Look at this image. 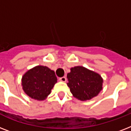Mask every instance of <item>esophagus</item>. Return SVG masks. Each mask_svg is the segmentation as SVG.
Masks as SVG:
<instances>
[{
	"instance_id": "1",
	"label": "esophagus",
	"mask_w": 131,
	"mask_h": 131,
	"mask_svg": "<svg viewBox=\"0 0 131 131\" xmlns=\"http://www.w3.org/2000/svg\"><path fill=\"white\" fill-rule=\"evenodd\" d=\"M59 80L60 82H65L67 81V78H66V77H62V78H59Z\"/></svg>"
}]
</instances>
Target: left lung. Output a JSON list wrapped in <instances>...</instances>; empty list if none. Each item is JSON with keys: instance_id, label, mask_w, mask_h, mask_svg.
Here are the masks:
<instances>
[{"instance_id": "8db88e82", "label": "left lung", "mask_w": 131, "mask_h": 131, "mask_svg": "<svg viewBox=\"0 0 131 131\" xmlns=\"http://www.w3.org/2000/svg\"><path fill=\"white\" fill-rule=\"evenodd\" d=\"M67 86L74 97L86 101L97 96L101 91L103 78L97 73L81 66L71 69L67 74Z\"/></svg>"}]
</instances>
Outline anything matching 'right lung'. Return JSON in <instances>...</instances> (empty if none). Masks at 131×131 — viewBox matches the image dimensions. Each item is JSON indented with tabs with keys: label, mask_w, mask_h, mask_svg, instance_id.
I'll return each instance as SVG.
<instances>
[{
	"label": "right lung",
	"mask_w": 131,
	"mask_h": 131,
	"mask_svg": "<svg viewBox=\"0 0 131 131\" xmlns=\"http://www.w3.org/2000/svg\"><path fill=\"white\" fill-rule=\"evenodd\" d=\"M57 82L55 72L44 66H37L28 70L22 77L21 86L28 96L43 101L51 93Z\"/></svg>",
	"instance_id": "add662e5"
}]
</instances>
